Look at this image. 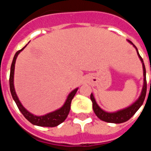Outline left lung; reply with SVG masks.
<instances>
[{
	"label": "left lung",
	"mask_w": 151,
	"mask_h": 151,
	"mask_svg": "<svg viewBox=\"0 0 151 151\" xmlns=\"http://www.w3.org/2000/svg\"><path fill=\"white\" fill-rule=\"evenodd\" d=\"M129 43L132 44V45L134 46V47H135L136 51H137V54H138V57L141 60V63H142V66H143V74H144V85L143 88H142V91H141V95L139 96L138 99L135 101L134 103H133L132 104L131 106H128V107L125 108V109H122V110H118L116 112H113V113H109V112H106L104 110H102L98 104L96 102L95 99H94V97L93 95V94H91V100L92 101V106H93V110H94V113L96 114L98 118L100 119H101L102 121H104L106 122H110V123H122V122H125L126 121H128L129 119H131L132 117L134 116V113L138 111V109L141 106V105L143 104L144 101L145 99V96H146V92H147V81H146V69H145V63H144L143 59L141 58V57L140 56L139 53H138V50L137 49V47H135V45L131 41L128 40Z\"/></svg>",
	"instance_id": "1"
}]
</instances>
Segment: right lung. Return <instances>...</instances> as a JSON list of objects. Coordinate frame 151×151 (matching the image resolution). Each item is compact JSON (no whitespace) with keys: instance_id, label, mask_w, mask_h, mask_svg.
I'll list each match as a JSON object with an SVG mask.
<instances>
[{"instance_id":"obj_1","label":"right lung","mask_w":151,"mask_h":151,"mask_svg":"<svg viewBox=\"0 0 151 151\" xmlns=\"http://www.w3.org/2000/svg\"><path fill=\"white\" fill-rule=\"evenodd\" d=\"M27 45L24 47L21 50H18L16 53L13 57V62L11 64V67H10V92H11L12 97L13 99L14 100L15 103L17 104V106H18L19 110L21 113H22V115L25 116V118L29 120L33 125H38V126H44V127H55L62 123L67 117L68 114L70 110V106H71V102L73 98L74 97L75 94L78 91V88L71 91L68 95L67 98L66 100V102L64 103V104L61 106L60 109L53 111L51 113H49L46 115L44 116H35L33 115L32 113H29L26 108L24 107L22 105L21 102L19 100L18 97L17 95V93L15 91V88H14V84H13V78H14V69H15V63L16 60H17V57H18L19 54L23 50Z\"/></svg>"}]
</instances>
